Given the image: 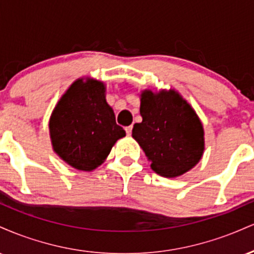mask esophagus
I'll use <instances>...</instances> for the list:
<instances>
[{"label":"esophagus","mask_w":254,"mask_h":254,"mask_svg":"<svg viewBox=\"0 0 254 254\" xmlns=\"http://www.w3.org/2000/svg\"><path fill=\"white\" fill-rule=\"evenodd\" d=\"M125 131H127V135H131V132H132V125H130V127H125Z\"/></svg>","instance_id":"obj_1"}]
</instances>
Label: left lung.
Returning a JSON list of instances; mask_svg holds the SVG:
<instances>
[{"label": "left lung", "mask_w": 254, "mask_h": 254, "mask_svg": "<svg viewBox=\"0 0 254 254\" xmlns=\"http://www.w3.org/2000/svg\"><path fill=\"white\" fill-rule=\"evenodd\" d=\"M141 123L132 137L143 149L150 167L159 176H183L202 159L204 130L191 105L174 89L141 94Z\"/></svg>", "instance_id": "8db88e82"}]
</instances>
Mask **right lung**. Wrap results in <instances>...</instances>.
<instances>
[{"label":"right lung","instance_id":"right-lung-1","mask_svg":"<svg viewBox=\"0 0 254 254\" xmlns=\"http://www.w3.org/2000/svg\"><path fill=\"white\" fill-rule=\"evenodd\" d=\"M106 87L94 78H78L52 111L49 122L52 148L78 171H93L109 156L125 131L116 123L105 98Z\"/></svg>","mask_w":254,"mask_h":254}]
</instances>
